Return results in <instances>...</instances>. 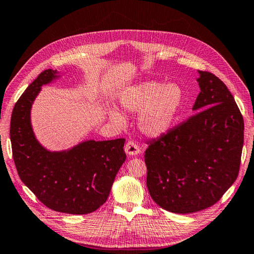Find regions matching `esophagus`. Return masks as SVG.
Returning <instances> with one entry per match:
<instances>
[{
    "label": "esophagus",
    "instance_id": "1",
    "mask_svg": "<svg viewBox=\"0 0 254 254\" xmlns=\"http://www.w3.org/2000/svg\"><path fill=\"white\" fill-rule=\"evenodd\" d=\"M125 152L128 155H136L140 152V148L136 142L128 141L125 145Z\"/></svg>",
    "mask_w": 254,
    "mask_h": 254
}]
</instances>
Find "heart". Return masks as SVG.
Returning <instances> with one entry per match:
<instances>
[{"label": "heart", "mask_w": 254, "mask_h": 254, "mask_svg": "<svg viewBox=\"0 0 254 254\" xmlns=\"http://www.w3.org/2000/svg\"><path fill=\"white\" fill-rule=\"evenodd\" d=\"M184 92L177 83L155 80L144 81L124 88L118 95L122 108L131 113L140 112L139 129L149 137H157L171 127L183 104ZM111 118L123 122L121 113L113 110Z\"/></svg>", "instance_id": "obj_1"}]
</instances>
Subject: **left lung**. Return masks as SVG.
Segmentation results:
<instances>
[{"instance_id":"obj_1","label":"left lung","mask_w":254,"mask_h":254,"mask_svg":"<svg viewBox=\"0 0 254 254\" xmlns=\"http://www.w3.org/2000/svg\"><path fill=\"white\" fill-rule=\"evenodd\" d=\"M199 72L198 112L149 143L146 187L166 211L193 213L210 207L237 179L245 124L226 84Z\"/></svg>"}]
</instances>
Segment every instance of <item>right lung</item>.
Segmentation results:
<instances>
[{"label":"right lung","mask_w":254,"mask_h":254,"mask_svg":"<svg viewBox=\"0 0 254 254\" xmlns=\"http://www.w3.org/2000/svg\"><path fill=\"white\" fill-rule=\"evenodd\" d=\"M55 78L58 70L42 71L16 102L9 128L13 159L21 182L47 207L88 214L108 200L116 174L126 160L125 139L89 140L62 152L44 149L33 134L30 110L42 84Z\"/></svg>","instance_id":"obj_1"}]
</instances>
